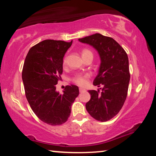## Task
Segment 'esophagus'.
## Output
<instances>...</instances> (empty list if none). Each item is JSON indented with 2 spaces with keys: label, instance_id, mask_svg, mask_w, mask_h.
Instances as JSON below:
<instances>
[{
  "label": "esophagus",
  "instance_id": "esophagus-1",
  "mask_svg": "<svg viewBox=\"0 0 156 156\" xmlns=\"http://www.w3.org/2000/svg\"><path fill=\"white\" fill-rule=\"evenodd\" d=\"M84 90H85V89H83V88H82V87L79 88V91H80V92H82V91H84Z\"/></svg>",
  "mask_w": 156,
  "mask_h": 156
}]
</instances>
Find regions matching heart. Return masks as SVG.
<instances>
[{"label":"heart","instance_id":"heart-1","mask_svg":"<svg viewBox=\"0 0 156 156\" xmlns=\"http://www.w3.org/2000/svg\"><path fill=\"white\" fill-rule=\"evenodd\" d=\"M88 54H92L91 51H89V49H84L82 51V55H83V56ZM67 57H65L62 61L63 66H66V65H67ZM89 77H90V74H89V73H80V74L75 76L74 77L72 78V82L78 86L84 87L87 84Z\"/></svg>","mask_w":156,"mask_h":156}]
</instances>
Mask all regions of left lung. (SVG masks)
I'll list each match as a JSON object with an SVG mask.
<instances>
[{
  "mask_svg": "<svg viewBox=\"0 0 156 156\" xmlns=\"http://www.w3.org/2000/svg\"><path fill=\"white\" fill-rule=\"evenodd\" d=\"M78 41L93 46L100 57L98 74L93 84L102 86V91L89 90L91 99L85 107L94 119L106 122L119 113L127 96L130 80L127 54L114 39L100 34Z\"/></svg>",
  "mask_w": 156,
  "mask_h": 156,
  "instance_id": "left-lung-1",
  "label": "left lung"
}]
</instances>
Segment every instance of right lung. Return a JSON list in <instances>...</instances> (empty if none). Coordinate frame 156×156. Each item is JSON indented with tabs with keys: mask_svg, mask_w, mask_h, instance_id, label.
<instances>
[{
	"mask_svg": "<svg viewBox=\"0 0 156 156\" xmlns=\"http://www.w3.org/2000/svg\"><path fill=\"white\" fill-rule=\"evenodd\" d=\"M72 44V41L44 40L30 49L23 65L22 78L29 104L39 119L51 126L67 120L79 94L78 87L72 84L66 86L62 94L56 91L63 57Z\"/></svg>",
	"mask_w": 156,
	"mask_h": 156,
	"instance_id": "obj_1",
	"label": "right lung"
}]
</instances>
